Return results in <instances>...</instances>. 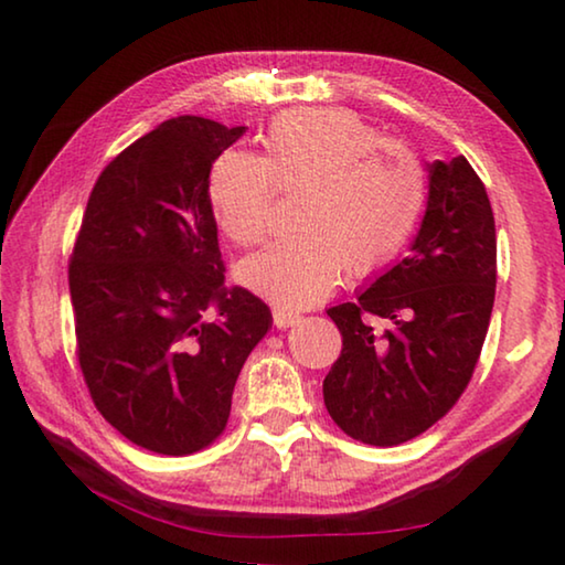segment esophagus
<instances>
[{
	"label": "esophagus",
	"instance_id": "1",
	"mask_svg": "<svg viewBox=\"0 0 565 565\" xmlns=\"http://www.w3.org/2000/svg\"><path fill=\"white\" fill-rule=\"evenodd\" d=\"M301 317L289 309H274V327L276 329H289L294 323H299Z\"/></svg>",
	"mask_w": 565,
	"mask_h": 565
}]
</instances>
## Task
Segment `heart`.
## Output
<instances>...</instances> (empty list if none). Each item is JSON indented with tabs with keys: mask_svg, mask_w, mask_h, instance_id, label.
I'll list each match as a JSON object with an SVG mask.
<instances>
[{
	"mask_svg": "<svg viewBox=\"0 0 565 565\" xmlns=\"http://www.w3.org/2000/svg\"><path fill=\"white\" fill-rule=\"evenodd\" d=\"M262 145L264 157L224 151L209 174L216 224L238 246L269 232L274 189H299L296 234L236 266L246 289L299 309L329 296L343 269L371 274L406 246L424 174L369 121L347 109H294L269 124Z\"/></svg>",
	"mask_w": 565,
	"mask_h": 565,
	"instance_id": "1",
	"label": "heart"
}]
</instances>
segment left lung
<instances>
[{"mask_svg":"<svg viewBox=\"0 0 565 565\" xmlns=\"http://www.w3.org/2000/svg\"><path fill=\"white\" fill-rule=\"evenodd\" d=\"M426 171V214L406 259L327 311L343 349L323 404L341 431L371 446L411 441L448 414L491 321L495 224L483 181L463 157Z\"/></svg>","mask_w":565,"mask_h":565,"instance_id":"left-lung-1","label":"left lung"}]
</instances>
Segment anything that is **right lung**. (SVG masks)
Returning <instances> with one entry per match:
<instances>
[{
    "label": "right lung",
    "instance_id": "1",
    "mask_svg": "<svg viewBox=\"0 0 565 565\" xmlns=\"http://www.w3.org/2000/svg\"><path fill=\"white\" fill-rule=\"evenodd\" d=\"M246 127L177 117L92 189L70 264L76 356L99 414L131 444L184 456L224 431L271 311L224 289L209 174Z\"/></svg>",
    "mask_w": 565,
    "mask_h": 565
}]
</instances>
